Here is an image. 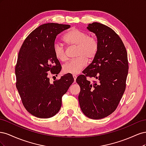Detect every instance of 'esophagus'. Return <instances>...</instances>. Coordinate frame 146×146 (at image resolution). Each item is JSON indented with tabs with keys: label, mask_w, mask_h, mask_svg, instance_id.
I'll use <instances>...</instances> for the list:
<instances>
[{
	"label": "esophagus",
	"mask_w": 146,
	"mask_h": 146,
	"mask_svg": "<svg viewBox=\"0 0 146 146\" xmlns=\"http://www.w3.org/2000/svg\"><path fill=\"white\" fill-rule=\"evenodd\" d=\"M73 77H74V83H76V78H77V76H76V75H73Z\"/></svg>",
	"instance_id": "esophagus-1"
}]
</instances>
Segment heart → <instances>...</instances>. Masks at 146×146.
I'll return each instance as SVG.
<instances>
[{
    "instance_id": "heart-1",
    "label": "heart",
    "mask_w": 146,
    "mask_h": 146,
    "mask_svg": "<svg viewBox=\"0 0 146 146\" xmlns=\"http://www.w3.org/2000/svg\"><path fill=\"white\" fill-rule=\"evenodd\" d=\"M66 43L70 46L77 47V56L78 58L71 60L64 64L63 72L65 73L77 74L85 67L87 60L94 58L98 51L99 44L98 40L90 36L86 33L76 29L70 30L64 36ZM54 52L56 58L64 61L67 58L65 48L59 42H55Z\"/></svg>"
}]
</instances>
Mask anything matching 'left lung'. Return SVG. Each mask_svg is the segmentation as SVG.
Masks as SVG:
<instances>
[{"instance_id":"left-lung-1","label":"left lung","mask_w":146,"mask_h":146,"mask_svg":"<svg viewBox=\"0 0 146 146\" xmlns=\"http://www.w3.org/2000/svg\"><path fill=\"white\" fill-rule=\"evenodd\" d=\"M87 29L96 34L98 51L92 63L76 82L80 87L78 95L83 114L92 119L107 117L116 109L125 90L129 70L127 53L116 33L99 23L88 24ZM94 77L98 82L88 81Z\"/></svg>"}]
</instances>
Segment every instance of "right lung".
<instances>
[{
	"label": "right lung",
	"instance_id": "1",
	"mask_svg": "<svg viewBox=\"0 0 146 146\" xmlns=\"http://www.w3.org/2000/svg\"><path fill=\"white\" fill-rule=\"evenodd\" d=\"M70 25H41L31 32L22 45L15 68L16 88L28 112L39 118L55 116L61 107L62 96L74 80L71 74L50 83L48 72L58 74L61 67L54 52L57 35Z\"/></svg>",
	"mask_w": 146,
	"mask_h": 146
}]
</instances>
